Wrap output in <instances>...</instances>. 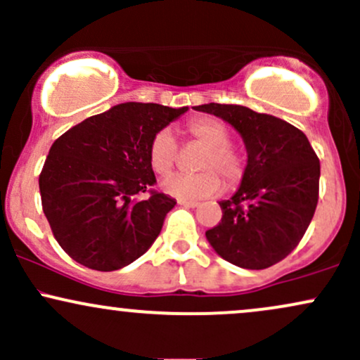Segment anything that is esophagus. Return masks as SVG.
Listing matches in <instances>:
<instances>
[{"label": "esophagus", "instance_id": "1", "mask_svg": "<svg viewBox=\"0 0 360 360\" xmlns=\"http://www.w3.org/2000/svg\"><path fill=\"white\" fill-rule=\"evenodd\" d=\"M177 203H179L181 206H188V208H196L198 201H188V200H177Z\"/></svg>", "mask_w": 360, "mask_h": 360}]
</instances>
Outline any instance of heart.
<instances>
[{
	"mask_svg": "<svg viewBox=\"0 0 360 360\" xmlns=\"http://www.w3.org/2000/svg\"><path fill=\"white\" fill-rule=\"evenodd\" d=\"M186 134L205 147L196 162L198 174H174L162 181L164 191L181 200H200L220 193L221 176L226 188H233L242 179L243 164L238 152L230 147V131L220 120L212 117L193 118L186 125ZM179 157L174 137L169 130H160L148 146V164L157 176H167Z\"/></svg>",
	"mask_w": 360,
	"mask_h": 360,
	"instance_id": "1",
	"label": "heart"
}]
</instances>
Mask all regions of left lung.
Segmentation results:
<instances>
[{
    "label": "left lung",
    "mask_w": 360,
    "mask_h": 360,
    "mask_svg": "<svg viewBox=\"0 0 360 360\" xmlns=\"http://www.w3.org/2000/svg\"><path fill=\"white\" fill-rule=\"evenodd\" d=\"M196 110L230 123L247 148L240 188L220 201L221 221L206 238L243 269L274 266L296 249L315 214L320 160L303 131L272 115L220 103Z\"/></svg>",
    "instance_id": "8db88e82"
}]
</instances>
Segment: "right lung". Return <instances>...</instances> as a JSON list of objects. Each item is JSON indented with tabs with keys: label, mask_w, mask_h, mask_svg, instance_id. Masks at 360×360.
Returning a JSON list of instances; mask_svg holds the SVG:
<instances>
[{
	"label": "right lung",
	"mask_w": 360,
	"mask_h": 360,
	"mask_svg": "<svg viewBox=\"0 0 360 360\" xmlns=\"http://www.w3.org/2000/svg\"><path fill=\"white\" fill-rule=\"evenodd\" d=\"M188 111L122 103L86 118L52 143L40 172L42 208L69 257L94 271H117L143 255L176 200L155 184L148 146ZM142 192H150L139 200Z\"/></svg>",
	"instance_id": "right-lung-1"
}]
</instances>
